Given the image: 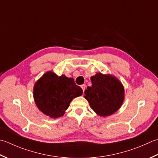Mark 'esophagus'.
Returning a JSON list of instances; mask_svg holds the SVG:
<instances>
[{"instance_id":"34e87169","label":"esophagus","mask_w":158,"mask_h":158,"mask_svg":"<svg viewBox=\"0 0 158 158\" xmlns=\"http://www.w3.org/2000/svg\"><path fill=\"white\" fill-rule=\"evenodd\" d=\"M81 88H82V89H83V91L84 92V90H85V84H83V85H81Z\"/></svg>"}]
</instances>
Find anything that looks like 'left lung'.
Instances as JSON below:
<instances>
[{"instance_id": "8db88e82", "label": "left lung", "mask_w": 158, "mask_h": 158, "mask_svg": "<svg viewBox=\"0 0 158 158\" xmlns=\"http://www.w3.org/2000/svg\"><path fill=\"white\" fill-rule=\"evenodd\" d=\"M92 86L88 87L84 98L97 115L109 116L118 111L125 99L124 86L110 74L97 73L91 77Z\"/></svg>"}]
</instances>
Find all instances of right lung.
<instances>
[{
  "instance_id": "right-lung-1",
  "label": "right lung",
  "mask_w": 158,
  "mask_h": 158,
  "mask_svg": "<svg viewBox=\"0 0 158 158\" xmlns=\"http://www.w3.org/2000/svg\"><path fill=\"white\" fill-rule=\"evenodd\" d=\"M83 89L73 78L58 76L52 71L44 73L33 86V98L40 111L52 118L64 116L74 98L81 96Z\"/></svg>"
}]
</instances>
